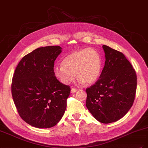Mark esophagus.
<instances>
[{
	"mask_svg": "<svg viewBox=\"0 0 148 148\" xmlns=\"http://www.w3.org/2000/svg\"><path fill=\"white\" fill-rule=\"evenodd\" d=\"M77 91H78V89L75 88H72L71 89V93H75V92H77Z\"/></svg>",
	"mask_w": 148,
	"mask_h": 148,
	"instance_id": "esophagus-1",
	"label": "esophagus"
}]
</instances>
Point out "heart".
Here are the masks:
<instances>
[{
    "instance_id": "obj_1",
    "label": "heart",
    "mask_w": 148,
    "mask_h": 148,
    "mask_svg": "<svg viewBox=\"0 0 148 148\" xmlns=\"http://www.w3.org/2000/svg\"><path fill=\"white\" fill-rule=\"evenodd\" d=\"M61 65L56 66L53 75L63 84H69L75 75L79 84H91L99 78L102 59L96 49L86 48L70 53L64 58Z\"/></svg>"
}]
</instances>
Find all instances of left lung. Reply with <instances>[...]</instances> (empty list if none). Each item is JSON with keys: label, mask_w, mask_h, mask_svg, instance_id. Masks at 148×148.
Instances as JSON below:
<instances>
[{"label": "left lung", "mask_w": 148, "mask_h": 148, "mask_svg": "<svg viewBox=\"0 0 148 148\" xmlns=\"http://www.w3.org/2000/svg\"><path fill=\"white\" fill-rule=\"evenodd\" d=\"M105 65L99 79L86 89V106L103 123L122 119L132 107L135 97L137 78L132 64L122 52L104 45Z\"/></svg>", "instance_id": "obj_1"}]
</instances>
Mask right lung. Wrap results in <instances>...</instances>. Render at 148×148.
I'll use <instances>...</instances> for the list:
<instances>
[{"label": "right lung", "instance_id": "add662e5", "mask_svg": "<svg viewBox=\"0 0 148 148\" xmlns=\"http://www.w3.org/2000/svg\"><path fill=\"white\" fill-rule=\"evenodd\" d=\"M62 47H39L22 58L12 83L13 101L21 119L34 127L47 128L59 122L66 107L70 88L53 75Z\"/></svg>", "mask_w": 148, "mask_h": 148}]
</instances>
